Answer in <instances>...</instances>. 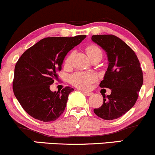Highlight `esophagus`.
<instances>
[{
  "mask_svg": "<svg viewBox=\"0 0 155 155\" xmlns=\"http://www.w3.org/2000/svg\"><path fill=\"white\" fill-rule=\"evenodd\" d=\"M83 93H84V95H86V96H91L92 94V92H84V91L83 92Z\"/></svg>",
  "mask_w": 155,
  "mask_h": 155,
  "instance_id": "34e87169",
  "label": "esophagus"
}]
</instances>
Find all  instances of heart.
I'll list each match as a JSON object with an SVG mask.
<instances>
[{"instance_id":"1","label":"heart","mask_w":155,"mask_h":155,"mask_svg":"<svg viewBox=\"0 0 155 155\" xmlns=\"http://www.w3.org/2000/svg\"><path fill=\"white\" fill-rule=\"evenodd\" d=\"M86 51L90 59L96 58V57H101L102 58L103 52L102 50L95 44H90L86 47ZM72 53L69 54L65 58L64 61L65 66H68L71 64L72 59ZM97 75L92 72H83L79 71L69 76V81L71 84L76 87L80 89H88L94 81L97 80Z\"/></svg>"}]
</instances>
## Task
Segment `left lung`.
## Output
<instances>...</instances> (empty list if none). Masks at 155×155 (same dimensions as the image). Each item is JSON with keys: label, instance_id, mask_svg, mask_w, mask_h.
I'll return each mask as SVG.
<instances>
[{"label": "left lung", "instance_id": "left-lung-1", "mask_svg": "<svg viewBox=\"0 0 155 155\" xmlns=\"http://www.w3.org/2000/svg\"><path fill=\"white\" fill-rule=\"evenodd\" d=\"M92 40L108 57V66L100 87L111 90V95L103 94V105L94 112L104 120H115L136 104L143 84V72L134 51L116 35H94Z\"/></svg>", "mask_w": 155, "mask_h": 155}]
</instances>
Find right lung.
<instances>
[{
  "mask_svg": "<svg viewBox=\"0 0 155 155\" xmlns=\"http://www.w3.org/2000/svg\"><path fill=\"white\" fill-rule=\"evenodd\" d=\"M86 35L74 37H48L28 49L15 68L13 90L23 109L42 122L59 118L74 89L65 87L51 92L50 85L58 79L65 55L80 44Z\"/></svg>",
  "mask_w": 155,
  "mask_h": 155,
  "instance_id": "1",
  "label": "right lung"
}]
</instances>
